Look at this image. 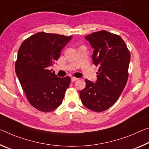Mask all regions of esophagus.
I'll return each instance as SVG.
<instances>
[{"label": "esophagus", "instance_id": "esophagus-1", "mask_svg": "<svg viewBox=\"0 0 149 149\" xmlns=\"http://www.w3.org/2000/svg\"><path fill=\"white\" fill-rule=\"evenodd\" d=\"M76 80H77V78H76V77H72V79H71V81L74 82L76 81Z\"/></svg>", "mask_w": 149, "mask_h": 149}]
</instances>
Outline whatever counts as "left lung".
I'll return each mask as SVG.
<instances>
[{
	"label": "left lung",
	"mask_w": 149,
	"mask_h": 149,
	"mask_svg": "<svg viewBox=\"0 0 149 149\" xmlns=\"http://www.w3.org/2000/svg\"><path fill=\"white\" fill-rule=\"evenodd\" d=\"M85 38L94 49L92 60L99 70L95 83L86 79L80 98L89 109L104 111L116 102L125 87L130 52L121 37L105 30L93 32Z\"/></svg>",
	"instance_id": "left-lung-1"
}]
</instances>
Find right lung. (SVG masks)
<instances>
[{
	"mask_svg": "<svg viewBox=\"0 0 149 149\" xmlns=\"http://www.w3.org/2000/svg\"><path fill=\"white\" fill-rule=\"evenodd\" d=\"M72 38L38 32L25 40L18 49L16 74L29 103L38 110L50 112L62 104L71 79L58 77L48 68Z\"/></svg>",
	"mask_w": 149,
	"mask_h": 149,
	"instance_id": "add662e5",
	"label": "right lung"
}]
</instances>
